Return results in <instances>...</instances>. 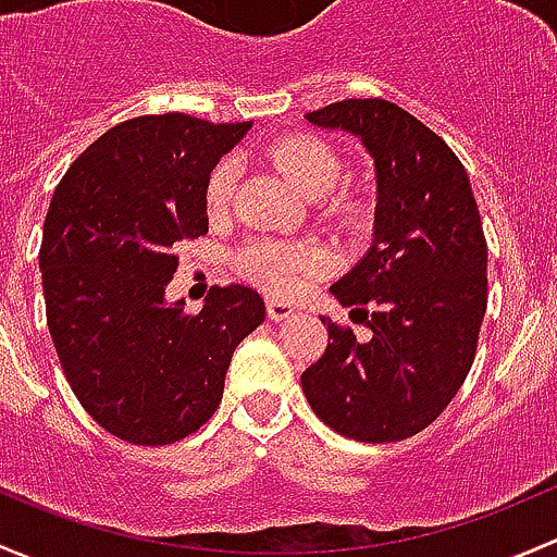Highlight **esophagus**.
I'll use <instances>...</instances> for the list:
<instances>
[{
	"instance_id": "34e87169",
	"label": "esophagus",
	"mask_w": 557,
	"mask_h": 557,
	"mask_svg": "<svg viewBox=\"0 0 557 557\" xmlns=\"http://www.w3.org/2000/svg\"><path fill=\"white\" fill-rule=\"evenodd\" d=\"M265 308H268V319H271V321H286V319L295 317V308H292L289 302L268 300Z\"/></svg>"
}]
</instances>
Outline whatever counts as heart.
Segmentation results:
<instances>
[{"instance_id":"obj_1","label":"heart","mask_w":557,"mask_h":557,"mask_svg":"<svg viewBox=\"0 0 557 557\" xmlns=\"http://www.w3.org/2000/svg\"><path fill=\"white\" fill-rule=\"evenodd\" d=\"M273 160L278 169L295 182L306 198H321L341 180V160L311 136H292L273 147ZM233 182H236V160L225 158L211 169L206 180V209L222 214L231 203ZM238 268L246 278L255 281L273 295H295L308 278L321 271V257L311 246L284 244V240H251L238 251Z\"/></svg>"}]
</instances>
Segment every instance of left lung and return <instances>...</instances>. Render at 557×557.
<instances>
[{
	"label": "left lung",
	"mask_w": 557,
	"mask_h": 557,
	"mask_svg": "<svg viewBox=\"0 0 557 557\" xmlns=\"http://www.w3.org/2000/svg\"><path fill=\"white\" fill-rule=\"evenodd\" d=\"M362 139L375 160V238L332 295L364 311L372 335L326 324L324 354L300 375L321 421L359 443L412 437L450 405L478 351L488 246L469 176L432 128L386 99L306 114Z\"/></svg>",
	"instance_id": "obj_1"
}]
</instances>
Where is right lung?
<instances>
[{"label": "right lung", "mask_w": 557, "mask_h": 557, "mask_svg": "<svg viewBox=\"0 0 557 557\" xmlns=\"http://www.w3.org/2000/svg\"><path fill=\"white\" fill-rule=\"evenodd\" d=\"M246 123L182 112L109 128L64 174L45 216L39 271L64 375L88 416L134 445L198 432L222 403L233 351L265 321L240 284L198 313L165 302L176 244L209 233L206 180Z\"/></svg>", "instance_id": "add662e5"}]
</instances>
